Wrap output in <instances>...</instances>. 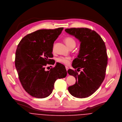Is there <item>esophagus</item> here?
I'll use <instances>...</instances> for the list:
<instances>
[{
    "label": "esophagus",
    "mask_w": 122,
    "mask_h": 122,
    "mask_svg": "<svg viewBox=\"0 0 122 122\" xmlns=\"http://www.w3.org/2000/svg\"><path fill=\"white\" fill-rule=\"evenodd\" d=\"M65 68H66V70H67V71H68V70H69V68H68V67H67V66H66V67H65Z\"/></svg>",
    "instance_id": "esophagus-1"
}]
</instances>
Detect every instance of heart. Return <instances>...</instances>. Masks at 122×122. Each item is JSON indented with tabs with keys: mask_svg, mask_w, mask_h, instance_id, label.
Masks as SVG:
<instances>
[{
	"mask_svg": "<svg viewBox=\"0 0 122 122\" xmlns=\"http://www.w3.org/2000/svg\"><path fill=\"white\" fill-rule=\"evenodd\" d=\"M65 42L66 45L70 48L71 46H76V41L75 40L71 37L68 36L65 38ZM71 58L69 57H60L57 59V61L59 63L65 64L68 65L70 63V61Z\"/></svg>",
	"mask_w": 122,
	"mask_h": 122,
	"instance_id": "obj_1",
	"label": "heart"
}]
</instances>
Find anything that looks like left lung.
<instances>
[{"label":"left lung","instance_id":"left-lung-1","mask_svg":"<svg viewBox=\"0 0 122 122\" xmlns=\"http://www.w3.org/2000/svg\"><path fill=\"white\" fill-rule=\"evenodd\" d=\"M65 31L78 39L80 47L77 57L69 69V74L76 79L75 85L68 87L70 93L78 98H86L95 92L103 82L107 64L106 47L102 38L96 32L88 28H70Z\"/></svg>","mask_w":122,"mask_h":122}]
</instances>
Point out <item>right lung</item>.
Returning a JSON list of instances; mask_svg holds the SVG:
<instances>
[{"mask_svg":"<svg viewBox=\"0 0 122 122\" xmlns=\"http://www.w3.org/2000/svg\"><path fill=\"white\" fill-rule=\"evenodd\" d=\"M63 28L39 30L25 36L18 45L15 66L20 82L31 96L44 98L52 92L55 81L67 76L65 67L57 62L54 67L46 70L47 64L54 65V42Z\"/></svg>","mask_w":122,"mask_h":122,"instance_id":"right-lung-1","label":"right lung"}]
</instances>
